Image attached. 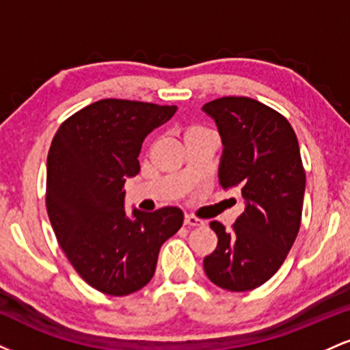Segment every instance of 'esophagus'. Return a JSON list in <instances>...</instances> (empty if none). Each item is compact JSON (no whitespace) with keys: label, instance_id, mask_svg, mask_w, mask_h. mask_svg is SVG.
Wrapping results in <instances>:
<instances>
[{"label":"esophagus","instance_id":"esophagus-1","mask_svg":"<svg viewBox=\"0 0 350 350\" xmlns=\"http://www.w3.org/2000/svg\"><path fill=\"white\" fill-rule=\"evenodd\" d=\"M184 224H186V226H189V227H202L204 220H200L194 215H186V217H184Z\"/></svg>","mask_w":350,"mask_h":350}]
</instances>
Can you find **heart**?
I'll list each match as a JSON object with an SVG mask.
<instances>
[{
    "label": "heart",
    "mask_w": 350,
    "mask_h": 350,
    "mask_svg": "<svg viewBox=\"0 0 350 350\" xmlns=\"http://www.w3.org/2000/svg\"><path fill=\"white\" fill-rule=\"evenodd\" d=\"M196 131H202V130H200V128H189V130H187V133L186 135H189V133H196Z\"/></svg>",
    "instance_id": "1"
}]
</instances>
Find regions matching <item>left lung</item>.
Listing matches in <instances>:
<instances>
[{"label": "left lung", "instance_id": "1", "mask_svg": "<svg viewBox=\"0 0 350 350\" xmlns=\"http://www.w3.org/2000/svg\"><path fill=\"white\" fill-rule=\"evenodd\" d=\"M202 110L224 144L220 186L240 187L245 199L230 232L211 222L219 242L204 271L222 290L250 291L278 271L298 235L306 187L298 138L283 115L258 100L222 97Z\"/></svg>", "mask_w": 350, "mask_h": 350}]
</instances>
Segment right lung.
Listing matches in <instances>:
<instances>
[{
    "label": "right lung",
    "instance_id": "right-lung-1",
    "mask_svg": "<svg viewBox=\"0 0 350 350\" xmlns=\"http://www.w3.org/2000/svg\"><path fill=\"white\" fill-rule=\"evenodd\" d=\"M176 105L105 98L59 126L47 154L46 206L57 242L95 290L126 296L150 283L161 245L183 226L178 207L124 211L123 184L142 144Z\"/></svg>",
    "mask_w": 350,
    "mask_h": 350
}]
</instances>
